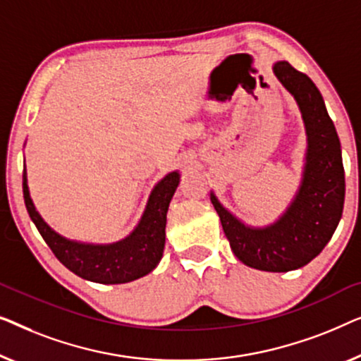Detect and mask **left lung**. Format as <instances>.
<instances>
[{"instance_id":"8db88e82","label":"left lung","mask_w":361,"mask_h":361,"mask_svg":"<svg viewBox=\"0 0 361 361\" xmlns=\"http://www.w3.org/2000/svg\"><path fill=\"white\" fill-rule=\"evenodd\" d=\"M273 73L301 111L307 140L301 185L286 211L263 227L243 224L214 191L211 202L243 265L284 273L307 265L332 238L343 211L345 171L337 130L314 81L284 60L273 65Z\"/></svg>"}]
</instances>
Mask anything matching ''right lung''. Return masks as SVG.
Instances as JSON below:
<instances>
[{
    "label": "right lung",
    "mask_w": 361,
    "mask_h": 361,
    "mask_svg": "<svg viewBox=\"0 0 361 361\" xmlns=\"http://www.w3.org/2000/svg\"><path fill=\"white\" fill-rule=\"evenodd\" d=\"M180 185V171H170L152 190L139 224L128 237L113 243H86L55 232L35 209L24 164L23 192L29 217L59 262L83 280L101 284L129 283L149 275L159 265L165 248L166 212Z\"/></svg>",
    "instance_id": "add662e5"
}]
</instances>
